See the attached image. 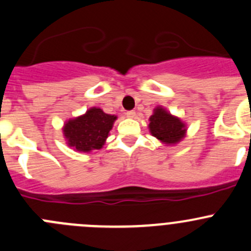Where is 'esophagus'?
<instances>
[{"mask_svg":"<svg viewBox=\"0 0 251 251\" xmlns=\"http://www.w3.org/2000/svg\"><path fill=\"white\" fill-rule=\"evenodd\" d=\"M126 116H127V118H130V119H133L136 116V111L135 110L127 111V113H126Z\"/></svg>","mask_w":251,"mask_h":251,"instance_id":"34e87169","label":"esophagus"}]
</instances>
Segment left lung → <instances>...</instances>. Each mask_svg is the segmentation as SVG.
Here are the masks:
<instances>
[{
  "label": "left lung",
  "instance_id": "obj_1",
  "mask_svg": "<svg viewBox=\"0 0 251 251\" xmlns=\"http://www.w3.org/2000/svg\"><path fill=\"white\" fill-rule=\"evenodd\" d=\"M149 132L165 146L179 143L187 135V125L166 108L158 105L149 118Z\"/></svg>",
  "mask_w": 251,
  "mask_h": 251
}]
</instances>
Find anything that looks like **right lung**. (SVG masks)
I'll list each match as a JSON object with an SVG mask.
<instances>
[{"mask_svg": "<svg viewBox=\"0 0 251 251\" xmlns=\"http://www.w3.org/2000/svg\"><path fill=\"white\" fill-rule=\"evenodd\" d=\"M116 119V115L92 107L82 115L65 121L63 136L68 147L81 153H90L103 148Z\"/></svg>", "mask_w": 251, "mask_h": 251, "instance_id": "right-lung-1", "label": "right lung"}]
</instances>
